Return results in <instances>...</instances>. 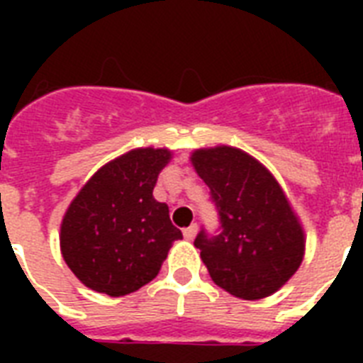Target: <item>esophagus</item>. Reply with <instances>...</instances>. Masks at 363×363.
<instances>
[{
  "label": "esophagus",
  "instance_id": "1",
  "mask_svg": "<svg viewBox=\"0 0 363 363\" xmlns=\"http://www.w3.org/2000/svg\"><path fill=\"white\" fill-rule=\"evenodd\" d=\"M196 233H198V224H192V226L184 228L182 235H184V239H188V241H192V239L196 238Z\"/></svg>",
  "mask_w": 363,
  "mask_h": 363
}]
</instances>
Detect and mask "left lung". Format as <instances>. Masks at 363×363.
Returning a JSON list of instances; mask_svg holds the SVG:
<instances>
[{
    "label": "left lung",
    "mask_w": 363,
    "mask_h": 363,
    "mask_svg": "<svg viewBox=\"0 0 363 363\" xmlns=\"http://www.w3.org/2000/svg\"><path fill=\"white\" fill-rule=\"evenodd\" d=\"M192 165L211 190L220 228L194 245L211 279L241 299L277 292L303 259L305 233L275 177L233 147L199 148Z\"/></svg>",
    "instance_id": "1"
}]
</instances>
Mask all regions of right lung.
Returning a JSON list of instances; mask_svg holds the SVG:
<instances>
[{
  "label": "right lung",
  "mask_w": 363,
  "mask_h": 363,
  "mask_svg": "<svg viewBox=\"0 0 363 363\" xmlns=\"http://www.w3.org/2000/svg\"><path fill=\"white\" fill-rule=\"evenodd\" d=\"M171 160L167 148H135L105 164L65 211L60 247L75 277L113 298L158 275L171 245L182 239L167 205L152 190Z\"/></svg>",
  "instance_id": "add662e5"
}]
</instances>
